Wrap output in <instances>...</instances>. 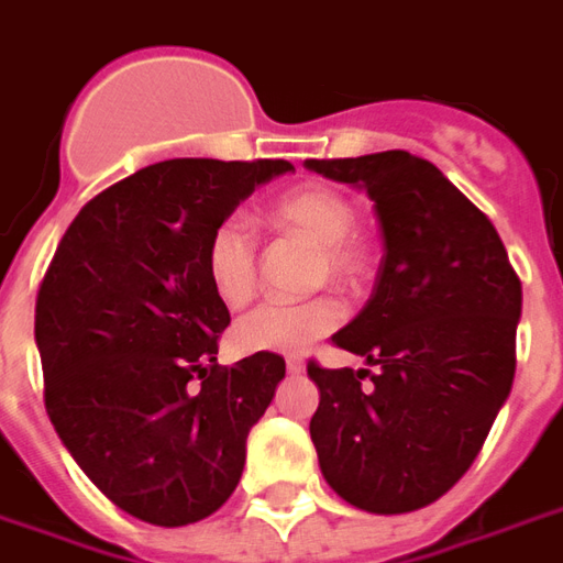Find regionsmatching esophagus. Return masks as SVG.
I'll use <instances>...</instances> for the list:
<instances>
[{"label": "esophagus", "instance_id": "obj_1", "mask_svg": "<svg viewBox=\"0 0 563 563\" xmlns=\"http://www.w3.org/2000/svg\"><path fill=\"white\" fill-rule=\"evenodd\" d=\"M286 369H289L292 376H298V373H303V361L301 357H289V361H286Z\"/></svg>", "mask_w": 563, "mask_h": 563}]
</instances>
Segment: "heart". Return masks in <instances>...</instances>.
Instances as JSON below:
<instances>
[{
  "instance_id": "obj_1",
  "label": "heart",
  "mask_w": 563,
  "mask_h": 563,
  "mask_svg": "<svg viewBox=\"0 0 563 563\" xmlns=\"http://www.w3.org/2000/svg\"><path fill=\"white\" fill-rule=\"evenodd\" d=\"M271 227L316 244V280L352 283L366 268L364 244L352 235L355 206L345 194L324 185L295 187L271 202ZM260 241L247 220L227 218L211 229L206 244L208 283L227 307H241L256 292ZM343 307L331 295L307 301H262L235 322L232 340L250 355H298L319 336L331 334Z\"/></svg>"
}]
</instances>
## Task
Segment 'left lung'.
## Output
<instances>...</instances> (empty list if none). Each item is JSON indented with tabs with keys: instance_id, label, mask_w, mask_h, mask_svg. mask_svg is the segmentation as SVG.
<instances>
[{
	"instance_id": "8db88e82",
	"label": "left lung",
	"mask_w": 563,
	"mask_h": 563,
	"mask_svg": "<svg viewBox=\"0 0 563 563\" xmlns=\"http://www.w3.org/2000/svg\"><path fill=\"white\" fill-rule=\"evenodd\" d=\"M303 166L366 190L385 239L369 301L331 336L373 369L307 364L319 468L357 510L411 514L472 468L510 397L522 283L489 218L430 161L378 152Z\"/></svg>"
}]
</instances>
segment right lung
I'll return each instance as SVG.
<instances>
[{
    "label": "right lung",
    "mask_w": 563,
    "mask_h": 563,
    "mask_svg": "<svg viewBox=\"0 0 563 563\" xmlns=\"http://www.w3.org/2000/svg\"><path fill=\"white\" fill-rule=\"evenodd\" d=\"M289 161L176 157L82 206L41 280L35 343L62 444L115 507L178 528L218 510L286 376L280 355L218 364L229 310L211 229Z\"/></svg>",
    "instance_id": "1"
}]
</instances>
